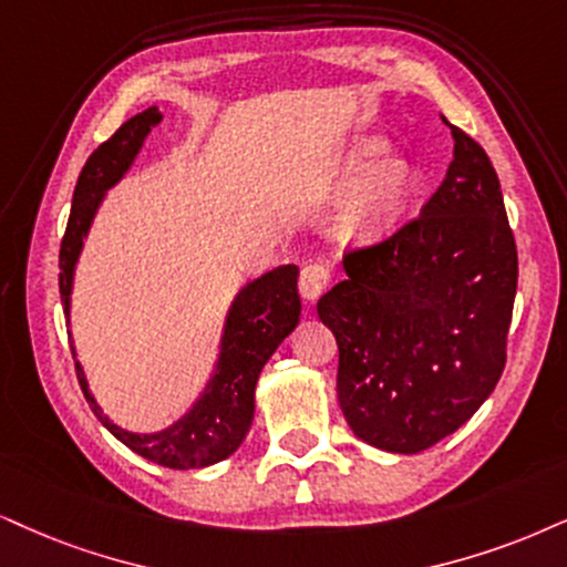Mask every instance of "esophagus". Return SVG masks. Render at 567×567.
Segmentation results:
<instances>
[{
	"label": "esophagus",
	"instance_id": "obj_1",
	"mask_svg": "<svg viewBox=\"0 0 567 567\" xmlns=\"http://www.w3.org/2000/svg\"><path fill=\"white\" fill-rule=\"evenodd\" d=\"M300 292H303V298L308 300H317L321 292L329 290V285H332V271H329L324 264L313 261V264H306L303 271H300Z\"/></svg>",
	"mask_w": 567,
	"mask_h": 567
}]
</instances>
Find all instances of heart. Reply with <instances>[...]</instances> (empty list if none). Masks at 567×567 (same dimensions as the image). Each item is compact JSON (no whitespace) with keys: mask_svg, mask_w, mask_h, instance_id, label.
Returning a JSON list of instances; mask_svg holds the SVG:
<instances>
[{"mask_svg":"<svg viewBox=\"0 0 567 567\" xmlns=\"http://www.w3.org/2000/svg\"><path fill=\"white\" fill-rule=\"evenodd\" d=\"M386 154V143L367 138L355 143L350 167L369 172L348 196L340 227L353 238H379L400 219V214L415 190V169L403 159L379 162Z\"/></svg>","mask_w":567,"mask_h":567,"instance_id":"heart-1","label":"heart"}]
</instances>
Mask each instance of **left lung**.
I'll list each match as a JSON object with an SVG mask.
<instances>
[{
	"label": "left lung",
	"instance_id": "8db88e82",
	"mask_svg": "<svg viewBox=\"0 0 567 567\" xmlns=\"http://www.w3.org/2000/svg\"><path fill=\"white\" fill-rule=\"evenodd\" d=\"M450 131L455 156L421 214L348 248V279L317 303L340 348L342 413L390 453H421L463 426L507 361L518 248L489 156Z\"/></svg>",
	"mask_w": 567,
	"mask_h": 567
}]
</instances>
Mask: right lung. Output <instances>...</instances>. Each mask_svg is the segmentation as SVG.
<instances>
[{"instance_id": "obj_1", "label": "right lung", "mask_w": 567, "mask_h": 567, "mask_svg": "<svg viewBox=\"0 0 567 567\" xmlns=\"http://www.w3.org/2000/svg\"><path fill=\"white\" fill-rule=\"evenodd\" d=\"M159 120L162 114L156 112V106L135 114L83 164L60 246V296L64 313L70 303L75 259L81 254L83 235L89 230L102 193L123 177V172L138 154L143 138ZM298 317L300 298L296 267H279L248 282L233 303L225 340H221L219 369L209 390L183 421L159 434H131L114 426L91 398L81 363H75V374L99 421L133 453L164 468H204V465L225 461L240 447L254 421V392L264 363L269 361L279 342L296 329Z\"/></svg>"}]
</instances>
